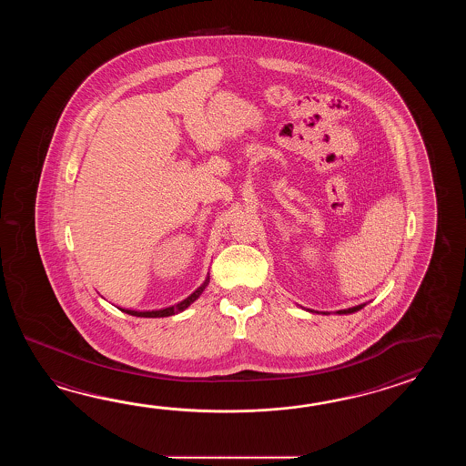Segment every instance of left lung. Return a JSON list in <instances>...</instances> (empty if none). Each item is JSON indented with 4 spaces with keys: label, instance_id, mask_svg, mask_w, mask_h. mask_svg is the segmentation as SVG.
<instances>
[{
    "label": "left lung",
    "instance_id": "8db88e82",
    "mask_svg": "<svg viewBox=\"0 0 466 466\" xmlns=\"http://www.w3.org/2000/svg\"><path fill=\"white\" fill-rule=\"evenodd\" d=\"M361 308H363V305H360V307L348 308V309H339L337 313H339V315H347V313H353V311H358V309H361Z\"/></svg>",
    "mask_w": 466,
    "mask_h": 466
}]
</instances>
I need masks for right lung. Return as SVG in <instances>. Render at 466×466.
I'll list each match as a JSON object with an SVG mask.
<instances>
[{
	"label": "right lung",
	"mask_w": 466,
	"mask_h": 466,
	"mask_svg": "<svg viewBox=\"0 0 466 466\" xmlns=\"http://www.w3.org/2000/svg\"><path fill=\"white\" fill-rule=\"evenodd\" d=\"M209 278H207V281L201 285V287L193 293V295H189L187 299H183L181 303L178 305H175V307L165 308V309H158V311H135V309H123V308H119L121 311H125V313H128V315H133V317H143V318H163V317H171V315H175V313H179V311H183V309H187V308L195 301V299H198L199 295L203 293V289L205 287L208 285Z\"/></svg>",
	"instance_id": "1"
}]
</instances>
